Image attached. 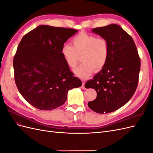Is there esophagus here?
Wrapping results in <instances>:
<instances>
[{
    "label": "esophagus",
    "mask_w": 153,
    "mask_h": 153,
    "mask_svg": "<svg viewBox=\"0 0 153 153\" xmlns=\"http://www.w3.org/2000/svg\"><path fill=\"white\" fill-rule=\"evenodd\" d=\"M82 89H86V88L85 87V82H82Z\"/></svg>",
    "instance_id": "1"
}]
</instances>
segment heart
Wrapping results in <instances>:
<instances>
[{
	"mask_svg": "<svg viewBox=\"0 0 153 153\" xmlns=\"http://www.w3.org/2000/svg\"><path fill=\"white\" fill-rule=\"evenodd\" d=\"M73 47L64 44L61 55L69 68H75L80 61L83 62L74 70L75 75L81 78L89 77L94 71H99L106 65L109 55L107 39L102 37L81 32L72 39Z\"/></svg>",
	"mask_w": 153,
	"mask_h": 153,
	"instance_id": "b5f03b06",
	"label": "heart"
}]
</instances>
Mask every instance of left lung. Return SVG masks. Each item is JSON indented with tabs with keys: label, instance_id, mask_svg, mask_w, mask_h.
I'll return each mask as SVG.
<instances>
[{
	"label": "left lung",
	"instance_id": "obj_1",
	"mask_svg": "<svg viewBox=\"0 0 153 153\" xmlns=\"http://www.w3.org/2000/svg\"><path fill=\"white\" fill-rule=\"evenodd\" d=\"M107 39L109 55L105 67L85 83L86 88L97 92L88 106L99 114H107L122 107L131 98L137 88L140 59L131 36L117 24L92 30Z\"/></svg>",
	"mask_w": 153,
	"mask_h": 153
}]
</instances>
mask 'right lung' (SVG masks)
<instances>
[{
	"mask_svg": "<svg viewBox=\"0 0 153 153\" xmlns=\"http://www.w3.org/2000/svg\"><path fill=\"white\" fill-rule=\"evenodd\" d=\"M78 30L39 25L26 34L13 59L14 77L24 99L42 110L57 108L69 89L82 85L61 55L64 43Z\"/></svg>",
	"mask_w": 153,
	"mask_h": 153,
	"instance_id": "right-lung-1",
	"label": "right lung"
}]
</instances>
